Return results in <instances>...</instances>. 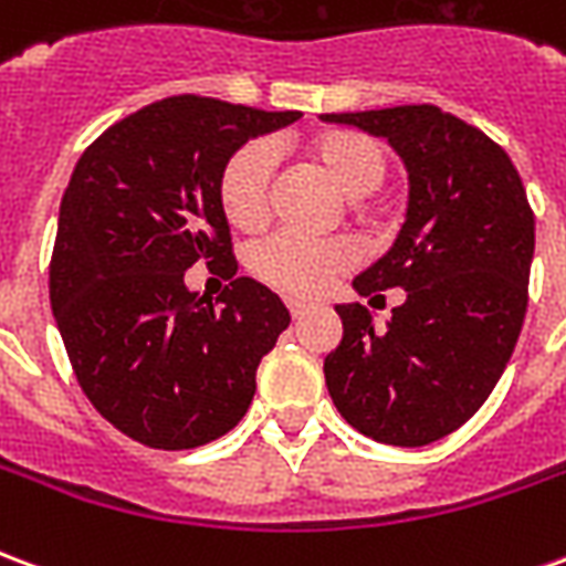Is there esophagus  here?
I'll return each mask as SVG.
<instances>
[{
    "mask_svg": "<svg viewBox=\"0 0 566 566\" xmlns=\"http://www.w3.org/2000/svg\"><path fill=\"white\" fill-rule=\"evenodd\" d=\"M287 308H291V318L294 321H300L308 312L306 303H296V300H291V303H287Z\"/></svg>",
    "mask_w": 566,
    "mask_h": 566,
    "instance_id": "1",
    "label": "esophagus"
}]
</instances>
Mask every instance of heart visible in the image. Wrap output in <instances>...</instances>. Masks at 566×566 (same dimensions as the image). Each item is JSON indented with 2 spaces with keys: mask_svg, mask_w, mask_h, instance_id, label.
<instances>
[{
  "mask_svg": "<svg viewBox=\"0 0 566 566\" xmlns=\"http://www.w3.org/2000/svg\"><path fill=\"white\" fill-rule=\"evenodd\" d=\"M306 154L345 197L364 199L376 193L388 178V150L379 139L355 129H324L306 142ZM272 150L263 142H248L223 163L218 199L223 218L235 230H258L270 214ZM355 248L343 239L312 242L303 235L282 233L251 251V272L260 282L291 296L321 294L331 279L352 270Z\"/></svg>",
  "mask_w": 566,
  "mask_h": 566,
  "instance_id": "b5f03b06",
  "label": "heart"
}]
</instances>
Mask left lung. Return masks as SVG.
<instances>
[{
	"label": "left lung",
	"instance_id": "1",
	"mask_svg": "<svg viewBox=\"0 0 566 566\" xmlns=\"http://www.w3.org/2000/svg\"><path fill=\"white\" fill-rule=\"evenodd\" d=\"M388 139L409 202L394 245L357 275L360 296L406 291L385 331L336 306L343 343L324 360L333 403L364 437L416 449L473 418L522 333L534 211L510 154L437 105L321 115Z\"/></svg>",
	"mask_w": 566,
	"mask_h": 566
}]
</instances>
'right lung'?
Here are the masks:
<instances>
[{
  "label": "right lung",
  "mask_w": 566,
  "mask_h": 566,
  "mask_svg": "<svg viewBox=\"0 0 566 566\" xmlns=\"http://www.w3.org/2000/svg\"><path fill=\"white\" fill-rule=\"evenodd\" d=\"M209 96H169L117 120L81 154L60 202L51 308L81 391L150 449H197L233 430L291 312L234 279L218 304L190 295L206 262L235 275L218 199L223 163L300 120Z\"/></svg>",
  "instance_id": "obj_1"
}]
</instances>
